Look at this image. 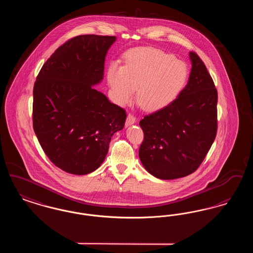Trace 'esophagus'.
I'll return each mask as SVG.
<instances>
[{
	"mask_svg": "<svg viewBox=\"0 0 253 253\" xmlns=\"http://www.w3.org/2000/svg\"><path fill=\"white\" fill-rule=\"evenodd\" d=\"M134 122H135V117H134L132 114H128L125 125H126V126H130V125L133 124Z\"/></svg>",
	"mask_w": 253,
	"mask_h": 253,
	"instance_id": "obj_1",
	"label": "esophagus"
}]
</instances>
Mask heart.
Returning <instances> with one entry per match:
<instances>
[{"mask_svg": "<svg viewBox=\"0 0 253 253\" xmlns=\"http://www.w3.org/2000/svg\"><path fill=\"white\" fill-rule=\"evenodd\" d=\"M124 66L112 62L106 78L114 100L128 104L136 87L138 104L150 112L159 111L180 96L189 79V67L171 54L154 47L128 51Z\"/></svg>", "mask_w": 253, "mask_h": 253, "instance_id": "1", "label": "heart"}]
</instances>
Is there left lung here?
Returning a JSON list of instances; mask_svg holds the SVG:
<instances>
[{
	"instance_id": "8db88e82",
	"label": "left lung",
	"mask_w": 253,
	"mask_h": 253,
	"mask_svg": "<svg viewBox=\"0 0 253 253\" xmlns=\"http://www.w3.org/2000/svg\"><path fill=\"white\" fill-rule=\"evenodd\" d=\"M192 71L180 96L139 122L144 139L139 158L160 179H175L195 171L217 132V90L200 57L190 53Z\"/></svg>"
}]
</instances>
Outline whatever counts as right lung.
<instances>
[{
	"instance_id": "right-lung-1",
	"label": "right lung",
	"mask_w": 253,
	"mask_h": 253,
	"mask_svg": "<svg viewBox=\"0 0 253 253\" xmlns=\"http://www.w3.org/2000/svg\"><path fill=\"white\" fill-rule=\"evenodd\" d=\"M115 36L74 37L42 65L33 88V128L50 161L72 174L100 166L112 135L122 130L126 111L92 85L103 78Z\"/></svg>"
}]
</instances>
